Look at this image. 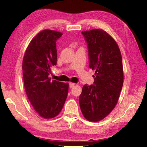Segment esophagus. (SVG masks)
Listing matches in <instances>:
<instances>
[{"mask_svg": "<svg viewBox=\"0 0 147 147\" xmlns=\"http://www.w3.org/2000/svg\"><path fill=\"white\" fill-rule=\"evenodd\" d=\"M76 85V84H74V83H72V82H71V83H69V87H70V88H73V87Z\"/></svg>", "mask_w": 147, "mask_h": 147, "instance_id": "1", "label": "esophagus"}]
</instances>
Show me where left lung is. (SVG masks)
<instances>
[{
	"label": "left lung",
	"mask_w": 147,
	"mask_h": 147,
	"mask_svg": "<svg viewBox=\"0 0 147 147\" xmlns=\"http://www.w3.org/2000/svg\"><path fill=\"white\" fill-rule=\"evenodd\" d=\"M88 43L89 68L94 70V84L83 86L79 103L87 120L98 122L115 108L123 85L120 49L110 35L102 29L82 32Z\"/></svg>",
	"instance_id": "obj_1"
}]
</instances>
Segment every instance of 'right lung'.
Here are the masks:
<instances>
[{
  "instance_id": "right-lung-1",
  "label": "right lung",
  "mask_w": 147,
  "mask_h": 147,
  "mask_svg": "<svg viewBox=\"0 0 147 147\" xmlns=\"http://www.w3.org/2000/svg\"><path fill=\"white\" fill-rule=\"evenodd\" d=\"M63 35L43 30L32 39L23 60L24 86L33 108L44 119L55 117L60 113L67 98L69 84L53 80L49 75L56 65V41Z\"/></svg>"
}]
</instances>
